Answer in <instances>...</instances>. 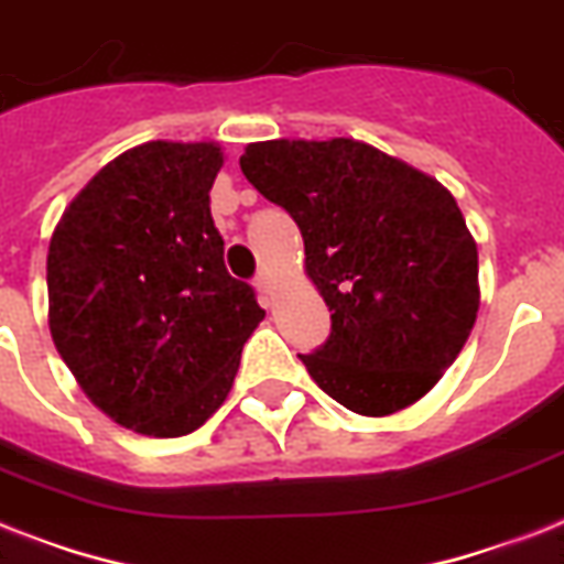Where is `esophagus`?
Wrapping results in <instances>:
<instances>
[{"instance_id": "1", "label": "esophagus", "mask_w": 564, "mask_h": 564, "mask_svg": "<svg viewBox=\"0 0 564 564\" xmlns=\"http://www.w3.org/2000/svg\"><path fill=\"white\" fill-rule=\"evenodd\" d=\"M254 286H258L260 292H272V286H274V278H272V272H260L258 274V281H254Z\"/></svg>"}]
</instances>
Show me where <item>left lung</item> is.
<instances>
[{
	"mask_svg": "<svg viewBox=\"0 0 564 564\" xmlns=\"http://www.w3.org/2000/svg\"><path fill=\"white\" fill-rule=\"evenodd\" d=\"M251 185L304 237L329 338L301 354L324 393L361 416L414 405L464 350L478 315V246L437 178L365 141H258Z\"/></svg>",
	"mask_w": 564,
	"mask_h": 564,
	"instance_id": "left-lung-1",
	"label": "left lung"
}]
</instances>
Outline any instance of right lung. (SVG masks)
<instances>
[{"label": "right lung", "instance_id": "obj_1", "mask_svg": "<svg viewBox=\"0 0 564 564\" xmlns=\"http://www.w3.org/2000/svg\"><path fill=\"white\" fill-rule=\"evenodd\" d=\"M214 141H148L100 167L48 242V327L95 405L150 437H182L235 386L263 322L210 217Z\"/></svg>", "mask_w": 564, "mask_h": 564}]
</instances>
